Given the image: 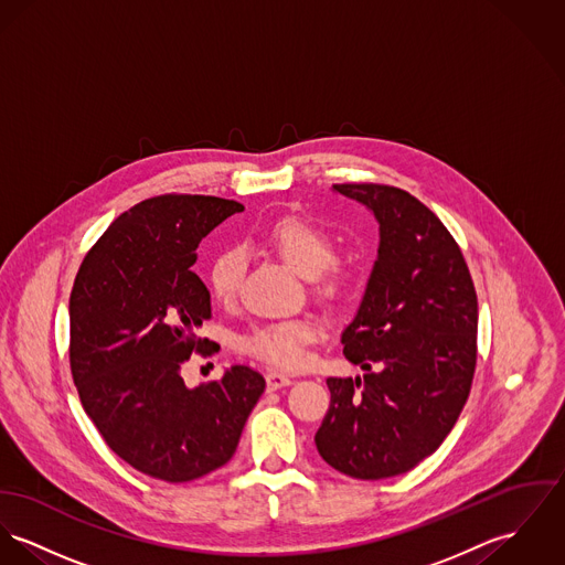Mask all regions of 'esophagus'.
I'll return each mask as SVG.
<instances>
[{
	"label": "esophagus",
	"instance_id": "34e87169",
	"mask_svg": "<svg viewBox=\"0 0 565 565\" xmlns=\"http://www.w3.org/2000/svg\"><path fill=\"white\" fill-rule=\"evenodd\" d=\"M265 382H267V391H278V388H285L291 384V377L285 375V373H278V371H269L265 375Z\"/></svg>",
	"mask_w": 565,
	"mask_h": 565
}]
</instances>
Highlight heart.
<instances>
[{"instance_id": "heart-1", "label": "heart", "mask_w": 565, "mask_h": 565, "mask_svg": "<svg viewBox=\"0 0 565 565\" xmlns=\"http://www.w3.org/2000/svg\"><path fill=\"white\" fill-rule=\"evenodd\" d=\"M267 248L294 271L310 278L323 300H341L350 289V269L334 258L332 237L302 217H282L265 235ZM244 276V253L224 248L209 265V289L217 302L235 300ZM319 323L312 317H291L260 323L237 339V350L278 369H298L307 362L308 345L317 341Z\"/></svg>"}]
</instances>
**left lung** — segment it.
<instances>
[{"label":"left lung","instance_id":"left-lung-1","mask_svg":"<svg viewBox=\"0 0 565 565\" xmlns=\"http://www.w3.org/2000/svg\"><path fill=\"white\" fill-rule=\"evenodd\" d=\"M380 222V248L345 359L362 377H328L319 456L354 479L408 472L454 429L477 364V294L447 226L408 192L337 183Z\"/></svg>","mask_w":565,"mask_h":565}]
</instances>
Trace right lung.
Returning <instances> with one entry per match:
<instances>
[{
	"label": "right lung",
	"mask_w": 565,
	"mask_h": 565,
	"mask_svg": "<svg viewBox=\"0 0 565 565\" xmlns=\"http://www.w3.org/2000/svg\"><path fill=\"white\" fill-rule=\"evenodd\" d=\"M235 201L163 194L118 215L73 282L71 373L107 447L136 470L170 483L199 479L233 458L265 391L244 364L188 388L181 366L215 343L196 330L211 317L196 248Z\"/></svg>",
	"instance_id": "1"
}]
</instances>
